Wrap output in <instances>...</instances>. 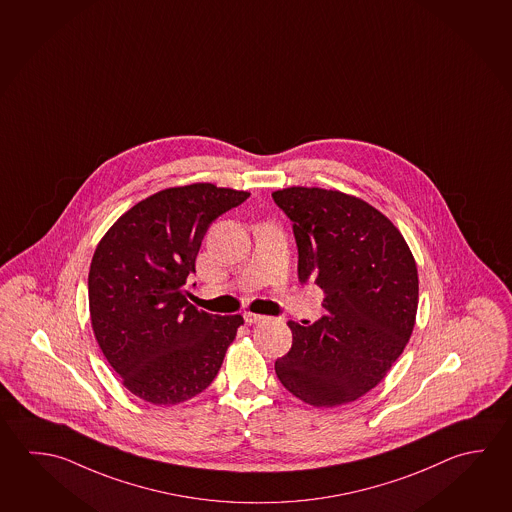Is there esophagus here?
<instances>
[{
  "label": "esophagus",
  "instance_id": "1",
  "mask_svg": "<svg viewBox=\"0 0 512 512\" xmlns=\"http://www.w3.org/2000/svg\"><path fill=\"white\" fill-rule=\"evenodd\" d=\"M243 319H245V323L254 325V323H260L263 316H260V314H252V312H245V314H243Z\"/></svg>",
  "mask_w": 512,
  "mask_h": 512
}]
</instances>
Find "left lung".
<instances>
[{
    "instance_id": "obj_1",
    "label": "left lung",
    "mask_w": 512,
    "mask_h": 512,
    "mask_svg": "<svg viewBox=\"0 0 512 512\" xmlns=\"http://www.w3.org/2000/svg\"><path fill=\"white\" fill-rule=\"evenodd\" d=\"M292 220L298 276L325 292V316L289 321L292 348L274 364L287 390L316 408L363 397L408 344L417 305V263L399 229L357 196L321 187L272 193Z\"/></svg>"
}]
</instances>
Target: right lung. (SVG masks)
Here are the masks:
<instances>
[{
  "mask_svg": "<svg viewBox=\"0 0 512 512\" xmlns=\"http://www.w3.org/2000/svg\"><path fill=\"white\" fill-rule=\"evenodd\" d=\"M251 193L214 184L169 187L122 214L93 252V334L122 384L173 406L214 381L243 317L213 316L186 298L209 225Z\"/></svg>",
  "mask_w": 512,
  "mask_h": 512,
  "instance_id": "right-lung-1",
  "label": "right lung"
}]
</instances>
